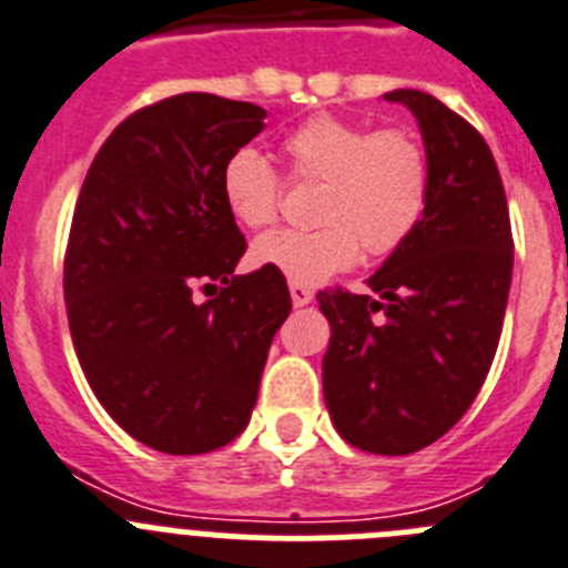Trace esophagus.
<instances>
[{"label": "esophagus", "instance_id": "esophagus-1", "mask_svg": "<svg viewBox=\"0 0 568 568\" xmlns=\"http://www.w3.org/2000/svg\"><path fill=\"white\" fill-rule=\"evenodd\" d=\"M288 288H291V303H294V308H303V305H308L311 300H314V291H311L308 285L288 283Z\"/></svg>", "mask_w": 568, "mask_h": 568}]
</instances>
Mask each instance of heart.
I'll use <instances>...</instances> for the list:
<instances>
[{"label": "heart", "instance_id": "heart-1", "mask_svg": "<svg viewBox=\"0 0 568 568\" xmlns=\"http://www.w3.org/2000/svg\"><path fill=\"white\" fill-rule=\"evenodd\" d=\"M294 181L322 183L308 232L283 229L257 240L252 260L314 285L345 272L359 257L396 252L422 221L430 195V166L418 138L407 130H371L339 115H314L280 141ZM223 206L243 229L277 221L283 178L263 152L240 146L223 161Z\"/></svg>", "mask_w": 568, "mask_h": 568}]
</instances>
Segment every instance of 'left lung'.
<instances>
[{"instance_id": "obj_1", "label": "left lung", "mask_w": 568, "mask_h": 568, "mask_svg": "<svg viewBox=\"0 0 568 568\" xmlns=\"http://www.w3.org/2000/svg\"><path fill=\"white\" fill-rule=\"evenodd\" d=\"M416 115L430 195L410 237L365 294L320 291L331 322L325 405L347 444L407 456L469 410L500 339L513 229L498 166L473 124L422 90H393Z\"/></svg>"}]
</instances>
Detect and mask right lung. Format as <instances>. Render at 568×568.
<instances>
[{
  "mask_svg": "<svg viewBox=\"0 0 568 568\" xmlns=\"http://www.w3.org/2000/svg\"><path fill=\"white\" fill-rule=\"evenodd\" d=\"M263 119L212 93L144 106L106 138L75 203L64 254L75 356L104 410L170 456L243 433L291 314L283 274H234L246 237L221 195L223 161ZM197 282L222 291L197 306Z\"/></svg>",
  "mask_w": 568,
  "mask_h": 568,
  "instance_id": "obj_1",
  "label": "right lung"
}]
</instances>
